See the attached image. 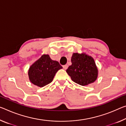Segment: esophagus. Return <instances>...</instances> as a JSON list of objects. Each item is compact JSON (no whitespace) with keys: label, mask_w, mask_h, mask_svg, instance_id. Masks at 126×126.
Wrapping results in <instances>:
<instances>
[{"label":"esophagus","mask_w":126,"mask_h":126,"mask_svg":"<svg viewBox=\"0 0 126 126\" xmlns=\"http://www.w3.org/2000/svg\"><path fill=\"white\" fill-rule=\"evenodd\" d=\"M68 67V65H67V64H65V65H63V68L64 69H67Z\"/></svg>","instance_id":"1"}]
</instances>
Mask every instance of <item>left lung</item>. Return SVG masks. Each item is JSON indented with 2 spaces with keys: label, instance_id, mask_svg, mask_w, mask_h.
<instances>
[{
  "label": "left lung",
  "instance_id": "8db88e82",
  "mask_svg": "<svg viewBox=\"0 0 126 126\" xmlns=\"http://www.w3.org/2000/svg\"><path fill=\"white\" fill-rule=\"evenodd\" d=\"M72 65L66 70L72 80L81 86L95 82L98 75V69L94 59L85 53H73Z\"/></svg>",
  "mask_w": 126,
  "mask_h": 126
}]
</instances>
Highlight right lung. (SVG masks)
I'll return each mask as SVG.
<instances>
[{
  "mask_svg": "<svg viewBox=\"0 0 126 126\" xmlns=\"http://www.w3.org/2000/svg\"><path fill=\"white\" fill-rule=\"evenodd\" d=\"M62 68L58 62L53 61L49 55L44 54L30 67V81L33 85L44 87L52 82L55 73Z\"/></svg>",
  "mask_w": 126,
  "mask_h": 126,
  "instance_id": "right-lung-1",
  "label": "right lung"
}]
</instances>
